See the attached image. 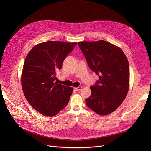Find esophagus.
<instances>
[{"instance_id":"esophagus-1","label":"esophagus","mask_w":151,"mask_h":151,"mask_svg":"<svg viewBox=\"0 0 151 151\" xmlns=\"http://www.w3.org/2000/svg\"><path fill=\"white\" fill-rule=\"evenodd\" d=\"M82 87H76V88H74V89H75V90H76V91H80V90H82Z\"/></svg>"}]
</instances>
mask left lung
<instances>
[{
  "label": "left lung",
  "instance_id": "obj_1",
  "mask_svg": "<svg viewBox=\"0 0 151 151\" xmlns=\"http://www.w3.org/2000/svg\"><path fill=\"white\" fill-rule=\"evenodd\" d=\"M78 44L90 68L99 75V80L90 87L91 95L85 99L86 104L99 115H109L120 106L129 90L127 58L119 47L103 40Z\"/></svg>",
  "mask_w": 151,
  "mask_h": 151
}]
</instances>
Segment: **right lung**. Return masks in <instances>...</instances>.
Masks as SVG:
<instances>
[{
    "instance_id": "obj_1",
    "label": "right lung",
    "mask_w": 151,
    "mask_h": 151,
    "mask_svg": "<svg viewBox=\"0 0 151 151\" xmlns=\"http://www.w3.org/2000/svg\"><path fill=\"white\" fill-rule=\"evenodd\" d=\"M77 42L47 41L34 46L27 55L21 76L24 96L43 115L54 116L65 107L73 88L58 84L56 71Z\"/></svg>"
}]
</instances>
